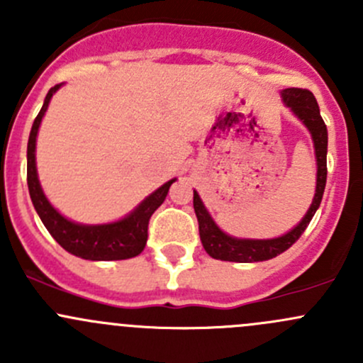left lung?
<instances>
[{
  "label": "left lung",
  "mask_w": 363,
  "mask_h": 363,
  "mask_svg": "<svg viewBox=\"0 0 363 363\" xmlns=\"http://www.w3.org/2000/svg\"><path fill=\"white\" fill-rule=\"evenodd\" d=\"M281 96L286 107L291 108V112L306 124L309 130L311 137L314 142V155H316V193H314L313 203L309 211L303 216L302 221L290 230L284 235L276 237V239H237L230 237L228 233L223 232L211 214L207 212L200 195L193 191V207H195L196 219H199V232L200 240H202L203 250L208 256L223 262H237V263H252V262H265V259L276 258L277 255L284 252L288 247H291L307 225L313 219L314 212L320 207L321 199H323L325 184H327V145H328V133L323 119H321L320 107L314 98V94L309 89H300V87H288L281 91Z\"/></svg>",
  "instance_id": "obj_1"
}]
</instances>
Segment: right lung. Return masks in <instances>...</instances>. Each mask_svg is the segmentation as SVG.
<instances>
[{
	"label": "right lung",
	"instance_id": "1",
	"mask_svg": "<svg viewBox=\"0 0 363 363\" xmlns=\"http://www.w3.org/2000/svg\"><path fill=\"white\" fill-rule=\"evenodd\" d=\"M63 84H56L50 87L43 100L42 111L36 116L35 123L31 126L28 140V188L31 202L38 212L40 219L49 230L50 235L56 239L63 250L84 259H93V262H111V259H128L138 256L144 251L147 242V226L149 219L155 214L156 208L164 202L170 189L172 182L175 179L164 182L161 188L147 196L137 208L130 212L126 218L119 221L107 223V225H80L65 218L63 214L56 211L50 205L47 196L43 195V189L38 181V172H36V135H38L40 123L45 116L49 101L52 94L56 93Z\"/></svg>",
	"mask_w": 363,
	"mask_h": 363
}]
</instances>
